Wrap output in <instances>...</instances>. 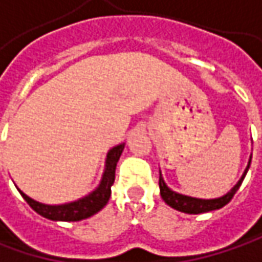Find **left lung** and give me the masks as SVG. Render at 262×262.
Segmentation results:
<instances>
[{
    "instance_id": "left-lung-1",
    "label": "left lung",
    "mask_w": 262,
    "mask_h": 262,
    "mask_svg": "<svg viewBox=\"0 0 262 262\" xmlns=\"http://www.w3.org/2000/svg\"><path fill=\"white\" fill-rule=\"evenodd\" d=\"M251 159H252V156L249 158L248 166L245 168L242 177L236 183V186L230 190V191H227L224 196H221V198H215V199H199V198H191V196H186V194L177 193V191L171 190L166 186V183L164 181V177H162L161 171H159V190H161V196H162V199H164L166 205H169L171 208H174V209L180 211V212H184V214H203V212H209V211L220 209L224 205H227L231 201V198L234 196V193L239 190L243 178H245L248 169H249Z\"/></svg>"
}]
</instances>
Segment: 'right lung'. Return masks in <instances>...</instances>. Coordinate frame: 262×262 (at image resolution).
I'll list each match as a JSON object with an SVG mask.
<instances>
[{"label":"right lung","instance_id":"obj_1","mask_svg":"<svg viewBox=\"0 0 262 262\" xmlns=\"http://www.w3.org/2000/svg\"><path fill=\"white\" fill-rule=\"evenodd\" d=\"M124 147L125 143H121V144L112 147L111 150L107 151L106 162H104V171H103V176L100 180V184L91 193H88L86 196L78 199V201L61 203V205H47V203L33 201L32 198L25 194L21 190H17L23 196V199L29 203V206L33 211L44 218L53 220V221H81V220H85L88 216L97 214L98 211H101L106 206V203L109 202V198L112 194L111 187L115 181L116 164H118V161L124 151Z\"/></svg>","mask_w":262,"mask_h":262}]
</instances>
